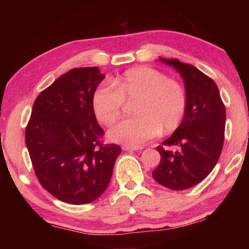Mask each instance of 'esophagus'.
<instances>
[{"label":"esophagus","instance_id":"esophagus-1","mask_svg":"<svg viewBox=\"0 0 249 249\" xmlns=\"http://www.w3.org/2000/svg\"><path fill=\"white\" fill-rule=\"evenodd\" d=\"M123 150H127V151H134V150H141L142 149V147H138V146H123L122 147Z\"/></svg>","mask_w":249,"mask_h":249}]
</instances>
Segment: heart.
Listing matches in <instances>:
<instances>
[{"mask_svg": "<svg viewBox=\"0 0 249 249\" xmlns=\"http://www.w3.org/2000/svg\"><path fill=\"white\" fill-rule=\"evenodd\" d=\"M124 102L133 104L130 119L109 129L112 142L140 146L160 134L174 132L187 111V93L176 80L149 67L129 69L100 87L92 96V109L101 124L111 126L123 114Z\"/></svg>", "mask_w": 249, "mask_h": 249, "instance_id": "obj_1", "label": "heart"}]
</instances>
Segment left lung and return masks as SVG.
Wrapping results in <instances>:
<instances>
[{
    "label": "left lung",
    "mask_w": 249,
    "mask_h": 249,
    "mask_svg": "<svg viewBox=\"0 0 249 249\" xmlns=\"http://www.w3.org/2000/svg\"><path fill=\"white\" fill-rule=\"evenodd\" d=\"M160 60L182 75L187 92V111L182 123L158 146L160 163L154 179L171 190H185L200 183L215 167L224 144L225 107L215 82L195 66L179 59ZM175 145L172 152L167 146Z\"/></svg>",
    "instance_id": "left-lung-1"
}]
</instances>
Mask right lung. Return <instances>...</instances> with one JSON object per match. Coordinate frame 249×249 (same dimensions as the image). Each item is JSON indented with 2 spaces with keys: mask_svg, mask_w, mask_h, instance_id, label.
<instances>
[{
  "mask_svg": "<svg viewBox=\"0 0 249 249\" xmlns=\"http://www.w3.org/2000/svg\"><path fill=\"white\" fill-rule=\"evenodd\" d=\"M105 78L96 67L74 68L34 102L25 142L45 190L69 204H87L107 188L121 147L104 144L92 96Z\"/></svg>",
  "mask_w": 249,
  "mask_h": 249,
  "instance_id": "1",
  "label": "right lung"
}]
</instances>
